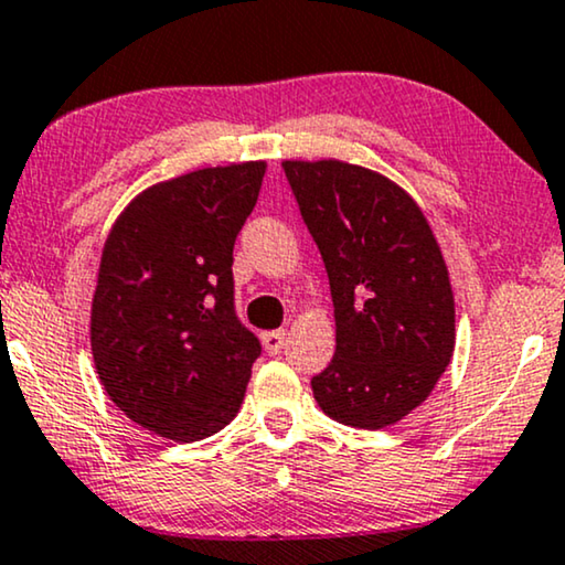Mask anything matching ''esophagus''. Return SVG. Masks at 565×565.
<instances>
[{"label": "esophagus", "mask_w": 565, "mask_h": 565, "mask_svg": "<svg viewBox=\"0 0 565 565\" xmlns=\"http://www.w3.org/2000/svg\"><path fill=\"white\" fill-rule=\"evenodd\" d=\"M287 339L289 333L284 331V328H278V331H266L263 333V347H266L268 354H278L284 347H287Z\"/></svg>", "instance_id": "34e87169"}]
</instances>
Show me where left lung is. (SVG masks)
<instances>
[{"label": "left lung", "instance_id": "8db88e82", "mask_svg": "<svg viewBox=\"0 0 565 565\" xmlns=\"http://www.w3.org/2000/svg\"><path fill=\"white\" fill-rule=\"evenodd\" d=\"M326 263L335 354L312 394L335 423L377 430L430 396L454 354V295L417 203L344 161H284Z\"/></svg>", "mask_w": 565, "mask_h": 565}]
</instances>
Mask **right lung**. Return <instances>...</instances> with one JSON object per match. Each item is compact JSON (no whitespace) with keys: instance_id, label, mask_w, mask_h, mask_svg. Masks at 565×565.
Listing matches in <instances>:
<instances>
[{"instance_id":"1","label":"right lung","mask_w":565,"mask_h":565,"mask_svg":"<svg viewBox=\"0 0 565 565\" xmlns=\"http://www.w3.org/2000/svg\"><path fill=\"white\" fill-rule=\"evenodd\" d=\"M266 163L200 169L153 184L106 239L90 347L106 394L163 438H209L234 419L260 339L234 305V242Z\"/></svg>"}]
</instances>
